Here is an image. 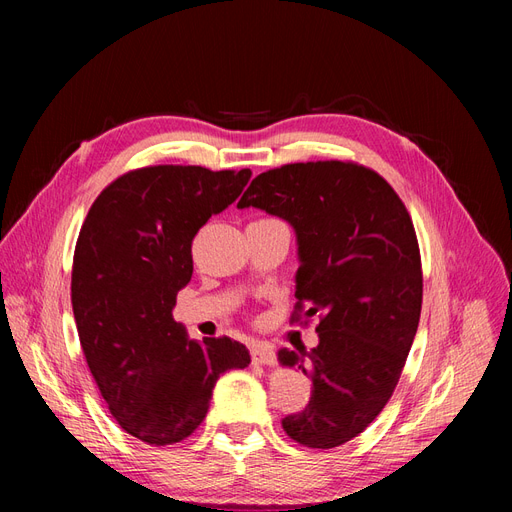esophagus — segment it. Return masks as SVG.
Returning <instances> with one entry per match:
<instances>
[{
  "label": "esophagus",
  "mask_w": 512,
  "mask_h": 512,
  "mask_svg": "<svg viewBox=\"0 0 512 512\" xmlns=\"http://www.w3.org/2000/svg\"><path fill=\"white\" fill-rule=\"evenodd\" d=\"M252 361L254 365H275V352L271 346L262 344V342H256L252 344Z\"/></svg>",
  "instance_id": "esophagus-1"
}]
</instances>
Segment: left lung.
<instances>
[{
  "instance_id": "1",
  "label": "left lung",
  "mask_w": 512,
  "mask_h": 512,
  "mask_svg": "<svg viewBox=\"0 0 512 512\" xmlns=\"http://www.w3.org/2000/svg\"><path fill=\"white\" fill-rule=\"evenodd\" d=\"M286 220L297 235V307L320 316L318 346L277 361L312 378L303 412L282 421L303 446L335 448L391 399L418 329L423 273L401 198L352 162H301L258 175L239 200Z\"/></svg>"
}]
</instances>
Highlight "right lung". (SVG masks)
Here are the masks:
<instances>
[{
	"mask_svg": "<svg viewBox=\"0 0 512 512\" xmlns=\"http://www.w3.org/2000/svg\"><path fill=\"white\" fill-rule=\"evenodd\" d=\"M250 177V168H138L96 198L79 232L72 309L81 348L115 421L147 444L188 438L218 378L250 365L241 342H196L173 318L177 292L192 280L194 235Z\"/></svg>",
	"mask_w": 512,
	"mask_h": 512,
	"instance_id": "1",
	"label": "right lung"
}]
</instances>
